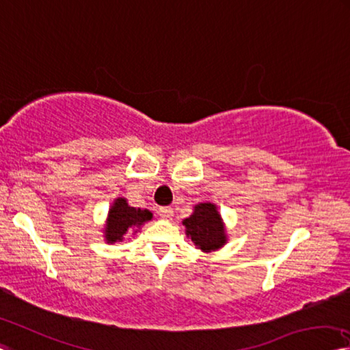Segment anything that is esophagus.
Listing matches in <instances>:
<instances>
[{
    "label": "esophagus",
    "mask_w": 350,
    "mask_h": 350,
    "mask_svg": "<svg viewBox=\"0 0 350 350\" xmlns=\"http://www.w3.org/2000/svg\"><path fill=\"white\" fill-rule=\"evenodd\" d=\"M159 215L162 216L163 219H171V218H173V208H171V207H160Z\"/></svg>",
    "instance_id": "1"
}]
</instances>
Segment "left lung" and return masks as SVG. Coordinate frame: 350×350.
Masks as SVG:
<instances>
[{
	"instance_id": "8db88e82",
	"label": "left lung",
	"mask_w": 350,
	"mask_h": 350,
	"mask_svg": "<svg viewBox=\"0 0 350 350\" xmlns=\"http://www.w3.org/2000/svg\"><path fill=\"white\" fill-rule=\"evenodd\" d=\"M187 235L202 251H216L226 243L224 226L213 204L204 202L195 207L190 218L184 219Z\"/></svg>"
}]
</instances>
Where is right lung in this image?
Returning <instances> with one entry per match:
<instances>
[{
  "instance_id": "right-lung-1",
  "label": "right lung",
  "mask_w": 350,
  "mask_h": 350,
  "mask_svg": "<svg viewBox=\"0 0 350 350\" xmlns=\"http://www.w3.org/2000/svg\"><path fill=\"white\" fill-rule=\"evenodd\" d=\"M152 218V213L149 210H140L127 205L126 199H116L109 212L107 227H105V240L109 243L121 241L126 232H129L134 227H140Z\"/></svg>"
}]
</instances>
